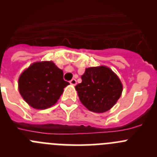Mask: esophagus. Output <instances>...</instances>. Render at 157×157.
<instances>
[{"label":"esophagus","instance_id":"1","mask_svg":"<svg viewBox=\"0 0 157 157\" xmlns=\"http://www.w3.org/2000/svg\"><path fill=\"white\" fill-rule=\"evenodd\" d=\"M70 84H72V85H76V83H77V80H75V79H72L70 81Z\"/></svg>","mask_w":157,"mask_h":157}]
</instances>
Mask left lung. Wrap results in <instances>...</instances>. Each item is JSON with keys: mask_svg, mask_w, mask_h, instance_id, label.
<instances>
[{"mask_svg": "<svg viewBox=\"0 0 157 157\" xmlns=\"http://www.w3.org/2000/svg\"><path fill=\"white\" fill-rule=\"evenodd\" d=\"M75 87L80 101L90 112L102 113L112 108L122 92L118 76L106 67H90Z\"/></svg>", "mask_w": 157, "mask_h": 157, "instance_id": "left-lung-1", "label": "left lung"}]
</instances>
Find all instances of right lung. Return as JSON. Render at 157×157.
Instances as JSON below:
<instances>
[{
    "label": "right lung",
    "mask_w": 157,
    "mask_h": 157,
    "mask_svg": "<svg viewBox=\"0 0 157 157\" xmlns=\"http://www.w3.org/2000/svg\"><path fill=\"white\" fill-rule=\"evenodd\" d=\"M69 84L63 80V70L51 61L32 64L18 79L19 92L36 109H45L55 105Z\"/></svg>",
    "instance_id": "right-lung-1"
}]
</instances>
